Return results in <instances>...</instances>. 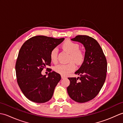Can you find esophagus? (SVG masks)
Listing matches in <instances>:
<instances>
[{
  "mask_svg": "<svg viewBox=\"0 0 123 123\" xmlns=\"http://www.w3.org/2000/svg\"><path fill=\"white\" fill-rule=\"evenodd\" d=\"M66 76H64V75H61V78L62 79H64V78H66Z\"/></svg>",
  "mask_w": 123,
  "mask_h": 123,
  "instance_id": "esophagus-1",
  "label": "esophagus"
}]
</instances>
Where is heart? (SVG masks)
Segmentation results:
<instances>
[{
	"label": "heart",
	"mask_w": 123,
	"mask_h": 123,
	"mask_svg": "<svg viewBox=\"0 0 123 123\" xmlns=\"http://www.w3.org/2000/svg\"><path fill=\"white\" fill-rule=\"evenodd\" d=\"M62 48L65 51L69 54L68 64H59L54 68V70L58 74L66 75L74 71L75 66L74 62L77 65L81 64L85 60V53L80 49V45L77 43L68 40L63 43ZM50 59L51 61L56 63L57 60V49L54 48L50 52Z\"/></svg>",
	"instance_id": "1"
}]
</instances>
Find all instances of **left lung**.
Listing matches in <instances>:
<instances>
[{"instance_id": "1", "label": "left lung", "mask_w": 123, "mask_h": 123, "mask_svg": "<svg viewBox=\"0 0 123 123\" xmlns=\"http://www.w3.org/2000/svg\"><path fill=\"white\" fill-rule=\"evenodd\" d=\"M71 40L82 43L86 52L81 66L75 72L80 77L68 78L70 83L67 91L72 100L86 103L95 98L103 87L107 71V60L101 46L93 38L78 35Z\"/></svg>"}]
</instances>
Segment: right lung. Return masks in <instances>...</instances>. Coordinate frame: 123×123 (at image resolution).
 Here are the masks:
<instances>
[{"mask_svg":"<svg viewBox=\"0 0 123 123\" xmlns=\"http://www.w3.org/2000/svg\"><path fill=\"white\" fill-rule=\"evenodd\" d=\"M64 40L36 36L28 39L20 48L15 66L17 81L23 94L31 101L44 103L52 97L61 75L51 72V69L48 77L41 72L46 66H51L52 49Z\"/></svg>","mask_w":123,"mask_h":123,"instance_id":"obj_1","label":"right lung"}]
</instances>
